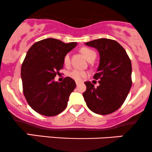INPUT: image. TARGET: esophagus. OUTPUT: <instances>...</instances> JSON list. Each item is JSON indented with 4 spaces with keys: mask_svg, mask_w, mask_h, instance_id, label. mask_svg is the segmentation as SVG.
Returning <instances> with one entry per match:
<instances>
[{
    "mask_svg": "<svg viewBox=\"0 0 152 152\" xmlns=\"http://www.w3.org/2000/svg\"><path fill=\"white\" fill-rule=\"evenodd\" d=\"M80 82H79V81H76V85H77V86L78 85L80 84Z\"/></svg>",
    "mask_w": 152,
    "mask_h": 152,
    "instance_id": "esophagus-1",
    "label": "esophagus"
}]
</instances>
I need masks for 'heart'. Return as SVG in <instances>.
<instances>
[{
  "label": "heart",
  "instance_id": "b5f03b06",
  "mask_svg": "<svg viewBox=\"0 0 152 152\" xmlns=\"http://www.w3.org/2000/svg\"><path fill=\"white\" fill-rule=\"evenodd\" d=\"M81 52L83 53V54L84 55L85 57L87 58L88 60H91V58H95L96 56V53L94 50L88 48H83L81 49ZM70 61H71V57H70V53H68L65 55L64 57V63L66 66H69L70 65ZM69 75L70 77L72 78L73 80L77 81H80V80H82L83 77H86L88 75V72L86 71H83V70L75 69H72L71 72L69 73Z\"/></svg>",
  "mask_w": 152,
  "mask_h": 152
}]
</instances>
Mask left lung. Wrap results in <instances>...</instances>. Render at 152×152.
<instances>
[{
  "mask_svg": "<svg viewBox=\"0 0 152 152\" xmlns=\"http://www.w3.org/2000/svg\"><path fill=\"white\" fill-rule=\"evenodd\" d=\"M95 48L100 55V63L94 78L99 80L94 87L86 82L83 94L88 107L98 115H109L122 105L132 86V65L123 47L111 39L100 38L86 43Z\"/></svg>",
  "mask_w": 152,
  "mask_h": 152,
  "instance_id": "left-lung-1",
  "label": "left lung"
}]
</instances>
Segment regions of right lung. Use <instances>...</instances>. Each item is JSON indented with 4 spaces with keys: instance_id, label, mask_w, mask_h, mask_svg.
I'll use <instances>...</instances> for the list:
<instances>
[{
    "instance_id": "right-lung-1",
    "label": "right lung",
    "mask_w": 152,
    "mask_h": 152,
    "mask_svg": "<svg viewBox=\"0 0 152 152\" xmlns=\"http://www.w3.org/2000/svg\"><path fill=\"white\" fill-rule=\"evenodd\" d=\"M77 45L54 38L34 43L27 51L21 69L24 97L31 108L40 115L52 117L62 112L70 94L76 87L66 77L61 83L54 81L64 66V57Z\"/></svg>"
}]
</instances>
